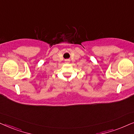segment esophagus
Listing matches in <instances>:
<instances>
[{"label":"esophagus","instance_id":"34e87169","mask_svg":"<svg viewBox=\"0 0 134 134\" xmlns=\"http://www.w3.org/2000/svg\"><path fill=\"white\" fill-rule=\"evenodd\" d=\"M65 62L66 63H69V60H65Z\"/></svg>","mask_w":134,"mask_h":134}]
</instances>
